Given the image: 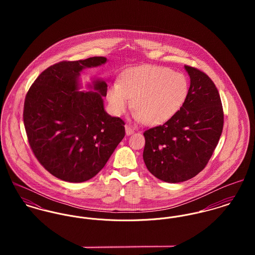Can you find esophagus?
I'll use <instances>...</instances> for the list:
<instances>
[{"label": "esophagus", "mask_w": 255, "mask_h": 255, "mask_svg": "<svg viewBox=\"0 0 255 255\" xmlns=\"http://www.w3.org/2000/svg\"><path fill=\"white\" fill-rule=\"evenodd\" d=\"M133 132H134V130H133L130 127L126 126V133H127V135H130V134H132Z\"/></svg>", "instance_id": "obj_1"}]
</instances>
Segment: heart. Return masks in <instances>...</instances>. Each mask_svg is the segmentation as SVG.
Returning <instances> with one entry per match:
<instances>
[{
    "instance_id": "heart-1",
    "label": "heart",
    "mask_w": 255,
    "mask_h": 255,
    "mask_svg": "<svg viewBox=\"0 0 255 255\" xmlns=\"http://www.w3.org/2000/svg\"><path fill=\"white\" fill-rule=\"evenodd\" d=\"M188 92V83L181 73L167 68L145 66L123 74L108 90V101L115 115L130 108L133 100L134 120L148 126L164 124L182 108Z\"/></svg>"
}]
</instances>
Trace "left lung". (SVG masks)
Instances as JSON below:
<instances>
[{"label": "left lung", "mask_w": 255, "mask_h": 255, "mask_svg": "<svg viewBox=\"0 0 255 255\" xmlns=\"http://www.w3.org/2000/svg\"><path fill=\"white\" fill-rule=\"evenodd\" d=\"M190 78L180 111L163 126L144 131L143 160L163 182H182L207 165L223 130L224 113L218 90L206 73L184 66Z\"/></svg>", "instance_id": "8db88e82"}]
</instances>
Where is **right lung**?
<instances>
[{
	"instance_id": "right-lung-1",
	"label": "right lung",
	"mask_w": 255,
	"mask_h": 255,
	"mask_svg": "<svg viewBox=\"0 0 255 255\" xmlns=\"http://www.w3.org/2000/svg\"><path fill=\"white\" fill-rule=\"evenodd\" d=\"M106 62L92 57L53 65L26 94L23 123L29 145L40 164L65 182L92 179L125 137V122L104 109L107 83L94 79L88 84L92 90H79L80 73Z\"/></svg>"
}]
</instances>
